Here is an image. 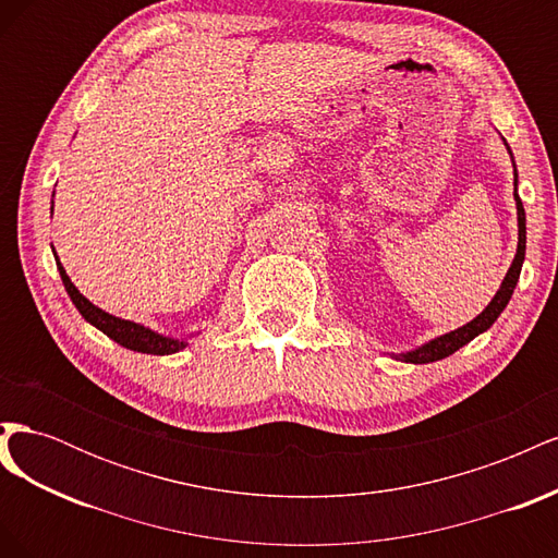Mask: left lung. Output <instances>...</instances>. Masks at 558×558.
<instances>
[{"instance_id":"obj_1","label":"left lung","mask_w":558,"mask_h":558,"mask_svg":"<svg viewBox=\"0 0 558 558\" xmlns=\"http://www.w3.org/2000/svg\"><path fill=\"white\" fill-rule=\"evenodd\" d=\"M514 199H517V214H519V246H517V256H514V260L508 269V275H505L502 286L498 289L496 298L488 302V307L475 320H470L468 326H463L459 330H451L442 337H437V340L424 344L416 351L402 353L400 361H404V363H433V361L447 359V356H451L453 351H459L463 344H468L470 340H475L480 332H484L486 328L494 326V320L500 316V312L505 310V305H508L512 293H514V286H517L519 275H521V263H523V256H526V211H523V205H521V199L517 195V170H514Z\"/></svg>"}]
</instances>
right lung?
I'll return each mask as SVG.
<instances>
[{
    "label": "right lung",
    "mask_w": 558,
    "mask_h": 558,
    "mask_svg": "<svg viewBox=\"0 0 558 558\" xmlns=\"http://www.w3.org/2000/svg\"><path fill=\"white\" fill-rule=\"evenodd\" d=\"M56 263H58L64 289H66V293H70V298H72V302L76 305V310L81 312V316L86 318L88 324H93L95 328L102 330L107 337H111L113 342H118V344L125 347V349L140 351V353H154V356H165V353H174V351L185 347L183 342L172 340V337H162V335L148 330V328H144L140 324H132V320H125V318H116V316L102 312L99 307H95L88 298H83L76 291V286L72 283L70 277H66L64 267L60 265L58 256H56Z\"/></svg>",
    "instance_id": "1"
}]
</instances>
